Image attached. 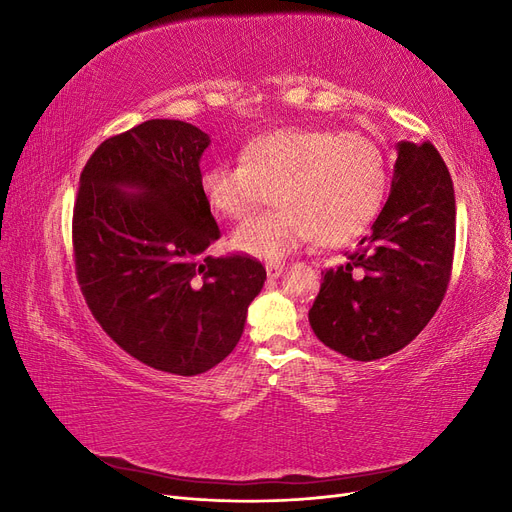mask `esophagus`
<instances>
[{
	"label": "esophagus",
	"instance_id": "34e87169",
	"mask_svg": "<svg viewBox=\"0 0 512 512\" xmlns=\"http://www.w3.org/2000/svg\"><path fill=\"white\" fill-rule=\"evenodd\" d=\"M284 273V265H267V275L271 277V280H277Z\"/></svg>",
	"mask_w": 512,
	"mask_h": 512
}]
</instances>
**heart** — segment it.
I'll list each match as a JSON object with an SVG mask.
<instances>
[{
	"mask_svg": "<svg viewBox=\"0 0 512 512\" xmlns=\"http://www.w3.org/2000/svg\"><path fill=\"white\" fill-rule=\"evenodd\" d=\"M271 187L277 209L239 226L230 243L247 256L282 260L312 239L329 247L359 237L382 207L386 160L361 132L284 126L250 138L239 166L200 173L205 203L228 220L247 218Z\"/></svg>",
	"mask_w": 512,
	"mask_h": 512,
	"instance_id": "1",
	"label": "heart"
}]
</instances>
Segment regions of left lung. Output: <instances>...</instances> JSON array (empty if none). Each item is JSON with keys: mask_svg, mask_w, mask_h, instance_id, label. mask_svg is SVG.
I'll list each match as a JSON object with an SVG mask.
<instances>
[{"mask_svg": "<svg viewBox=\"0 0 512 512\" xmlns=\"http://www.w3.org/2000/svg\"><path fill=\"white\" fill-rule=\"evenodd\" d=\"M455 252V190L431 143H397L393 185L359 250L322 273L309 324L352 361L389 356L440 307Z\"/></svg>", "mask_w": 512, "mask_h": 512, "instance_id": "8db88e82", "label": "left lung"}]
</instances>
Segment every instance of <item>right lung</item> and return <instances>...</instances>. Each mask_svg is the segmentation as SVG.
<instances>
[{
  "mask_svg": "<svg viewBox=\"0 0 512 512\" xmlns=\"http://www.w3.org/2000/svg\"><path fill=\"white\" fill-rule=\"evenodd\" d=\"M209 145L175 119L108 138L83 168L72 218L91 314L134 359L177 376L203 374L235 350L267 280L250 256L207 254L220 239L200 194Z\"/></svg>",
  "mask_w": 512,
  "mask_h": 512,
  "instance_id": "1",
  "label": "right lung"
}]
</instances>
